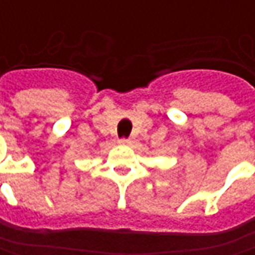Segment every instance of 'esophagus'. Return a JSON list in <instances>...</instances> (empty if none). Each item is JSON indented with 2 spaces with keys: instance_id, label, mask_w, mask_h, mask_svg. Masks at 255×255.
Segmentation results:
<instances>
[{
  "instance_id": "1",
  "label": "esophagus",
  "mask_w": 255,
  "mask_h": 255,
  "mask_svg": "<svg viewBox=\"0 0 255 255\" xmlns=\"http://www.w3.org/2000/svg\"><path fill=\"white\" fill-rule=\"evenodd\" d=\"M119 144H121V145H129V144H131V141H129V139H127V138H123V139H120Z\"/></svg>"
}]
</instances>
